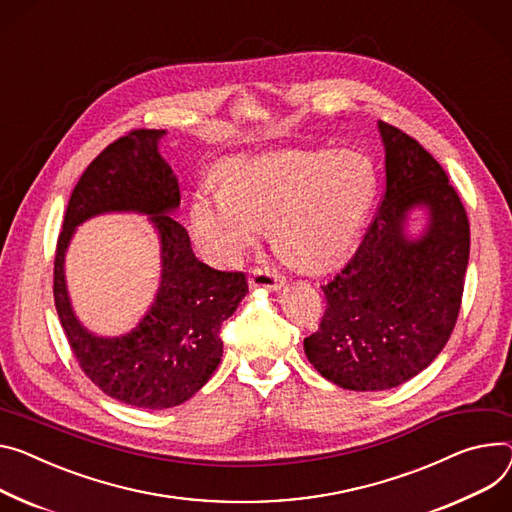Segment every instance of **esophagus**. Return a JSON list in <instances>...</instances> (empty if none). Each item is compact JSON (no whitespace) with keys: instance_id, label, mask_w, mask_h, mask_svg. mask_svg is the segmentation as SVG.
Returning a JSON list of instances; mask_svg holds the SVG:
<instances>
[{"instance_id":"obj_1","label":"esophagus","mask_w":512,"mask_h":512,"mask_svg":"<svg viewBox=\"0 0 512 512\" xmlns=\"http://www.w3.org/2000/svg\"><path fill=\"white\" fill-rule=\"evenodd\" d=\"M285 285V279L277 270L270 268H254L250 274V287H264V289H272L277 291Z\"/></svg>"}]
</instances>
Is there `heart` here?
<instances>
[{"label": "heart", "instance_id": "1", "mask_svg": "<svg viewBox=\"0 0 512 512\" xmlns=\"http://www.w3.org/2000/svg\"><path fill=\"white\" fill-rule=\"evenodd\" d=\"M221 190L192 196L190 221L205 254L231 266L270 223L285 258L305 270L342 260L355 244L375 194V170L365 155L340 149H291L219 170Z\"/></svg>", "mask_w": 512, "mask_h": 512}]
</instances>
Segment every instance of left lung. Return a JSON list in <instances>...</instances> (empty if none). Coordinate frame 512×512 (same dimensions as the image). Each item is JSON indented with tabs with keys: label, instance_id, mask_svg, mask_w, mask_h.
Wrapping results in <instances>:
<instances>
[{
	"label": "left lung",
	"instance_id": "obj_1",
	"mask_svg": "<svg viewBox=\"0 0 512 512\" xmlns=\"http://www.w3.org/2000/svg\"><path fill=\"white\" fill-rule=\"evenodd\" d=\"M385 192L365 238L322 287L326 313L303 340L322 377L352 391L398 387L445 348L461 307L469 221L441 164L416 139L379 121ZM416 206L429 225L410 241L403 225Z\"/></svg>",
	"mask_w": 512,
	"mask_h": 512
}]
</instances>
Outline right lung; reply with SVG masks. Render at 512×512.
<instances>
[{
	"instance_id": "right-lung-1",
	"label": "right lung",
	"mask_w": 512,
	"mask_h": 512,
	"mask_svg": "<svg viewBox=\"0 0 512 512\" xmlns=\"http://www.w3.org/2000/svg\"><path fill=\"white\" fill-rule=\"evenodd\" d=\"M166 131L135 129L110 143L75 184L57 240L53 293L65 336L82 371L106 396L147 410L192 398L223 357L221 326L248 293L244 272L203 264L188 231L174 221L178 178L160 155ZM114 210L150 215L163 242V283L148 316L119 339H100L74 318L62 262L74 227Z\"/></svg>"
}]
</instances>
